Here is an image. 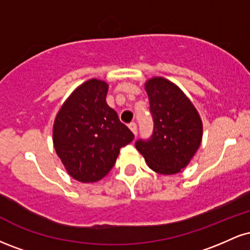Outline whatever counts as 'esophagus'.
Segmentation results:
<instances>
[{
  "label": "esophagus",
  "mask_w": 250,
  "mask_h": 250,
  "mask_svg": "<svg viewBox=\"0 0 250 250\" xmlns=\"http://www.w3.org/2000/svg\"><path fill=\"white\" fill-rule=\"evenodd\" d=\"M129 129H130V130L133 131L135 135L137 134V125H136V123H135V122H131L130 125H129Z\"/></svg>",
  "instance_id": "obj_1"
}]
</instances>
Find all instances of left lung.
<instances>
[{
    "instance_id": "left-lung-1",
    "label": "left lung",
    "mask_w": 250,
    "mask_h": 250,
    "mask_svg": "<svg viewBox=\"0 0 250 250\" xmlns=\"http://www.w3.org/2000/svg\"><path fill=\"white\" fill-rule=\"evenodd\" d=\"M154 120V131L147 141L135 147L151 170L159 174L180 173L193 159L202 142L203 125L199 111L173 82L151 77L145 83Z\"/></svg>"
}]
</instances>
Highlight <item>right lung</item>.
<instances>
[{
	"instance_id": "add662e5",
	"label": "right lung",
	"mask_w": 250,
	"mask_h": 250,
	"mask_svg": "<svg viewBox=\"0 0 250 250\" xmlns=\"http://www.w3.org/2000/svg\"><path fill=\"white\" fill-rule=\"evenodd\" d=\"M108 83L90 79L79 85L56 114L53 143L73 179L97 182L115 165L120 149L134 134L105 102Z\"/></svg>"
}]
</instances>
